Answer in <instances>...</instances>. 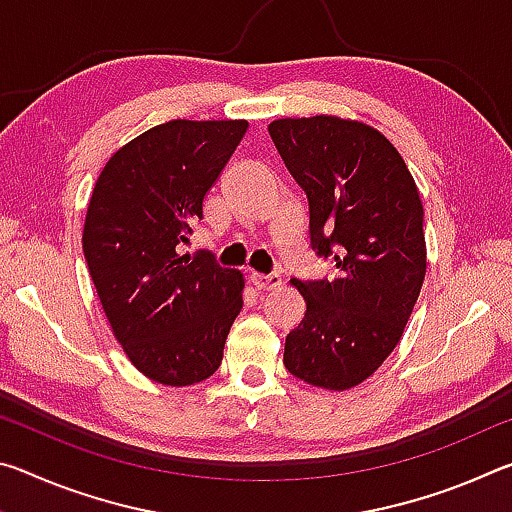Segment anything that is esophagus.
Segmentation results:
<instances>
[{"label": "esophagus", "instance_id": "obj_1", "mask_svg": "<svg viewBox=\"0 0 512 512\" xmlns=\"http://www.w3.org/2000/svg\"><path fill=\"white\" fill-rule=\"evenodd\" d=\"M250 284H253L257 291H273L277 287H282V277L277 273H271V275L250 273Z\"/></svg>", "mask_w": 512, "mask_h": 512}]
</instances>
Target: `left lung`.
I'll return each instance as SVG.
<instances>
[{
    "mask_svg": "<svg viewBox=\"0 0 512 512\" xmlns=\"http://www.w3.org/2000/svg\"><path fill=\"white\" fill-rule=\"evenodd\" d=\"M268 133L307 194L311 250L336 264L329 280H291L307 311L284 343V366L311 386L348 391L395 350L420 296V192L395 146L363 121L287 117Z\"/></svg>",
    "mask_w": 512,
    "mask_h": 512,
    "instance_id": "8db88e82",
    "label": "left lung"
}]
</instances>
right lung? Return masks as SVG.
I'll return each mask as SVG.
<instances>
[{
  "label": "right lung",
  "mask_w": 512,
  "mask_h": 512,
  "mask_svg": "<svg viewBox=\"0 0 512 512\" xmlns=\"http://www.w3.org/2000/svg\"><path fill=\"white\" fill-rule=\"evenodd\" d=\"M246 131V119L167 121L121 146L94 185L85 262L112 334L158 384L212 377L244 307V275L176 248Z\"/></svg>",
  "instance_id": "obj_1"
}]
</instances>
